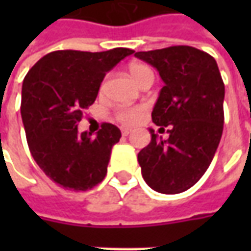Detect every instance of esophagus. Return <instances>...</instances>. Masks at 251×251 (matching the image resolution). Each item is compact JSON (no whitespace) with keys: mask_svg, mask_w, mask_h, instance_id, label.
Masks as SVG:
<instances>
[{"mask_svg":"<svg viewBox=\"0 0 251 251\" xmlns=\"http://www.w3.org/2000/svg\"><path fill=\"white\" fill-rule=\"evenodd\" d=\"M121 134H123L124 137L130 135V134H131V128H121Z\"/></svg>","mask_w":251,"mask_h":251,"instance_id":"esophagus-1","label":"esophagus"}]
</instances>
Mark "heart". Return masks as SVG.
<instances>
[{
    "instance_id": "obj_1",
    "label": "heart",
    "mask_w": 251,
    "mask_h": 251,
    "mask_svg": "<svg viewBox=\"0 0 251 251\" xmlns=\"http://www.w3.org/2000/svg\"><path fill=\"white\" fill-rule=\"evenodd\" d=\"M128 74H130V76L134 79V82L137 83V85H140L145 79L153 76L150 67L145 65V64L140 63L131 64L130 67H128ZM114 116L123 124L131 126V124L138 123L142 119V116H144V107L138 106V107H124V109H119V110L116 111Z\"/></svg>"
}]
</instances>
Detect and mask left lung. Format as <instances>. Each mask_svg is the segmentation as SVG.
Listing matches in <instances>:
<instances>
[{
    "label": "left lung",
    "instance_id": "8db88e82",
    "mask_svg": "<svg viewBox=\"0 0 251 251\" xmlns=\"http://www.w3.org/2000/svg\"><path fill=\"white\" fill-rule=\"evenodd\" d=\"M135 57L159 71L165 82L152 111L169 138L151 131V142L140 151L142 177L163 194L193 187L207 172L224 131L225 85L212 55L190 46L138 51Z\"/></svg>",
    "mask_w": 251,
    "mask_h": 251
}]
</instances>
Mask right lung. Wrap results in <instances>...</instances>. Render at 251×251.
<instances>
[{
  "label": "right lung",
  "instance_id": "right-lung-1",
  "mask_svg": "<svg viewBox=\"0 0 251 251\" xmlns=\"http://www.w3.org/2000/svg\"><path fill=\"white\" fill-rule=\"evenodd\" d=\"M132 53L126 47L100 53L58 50L46 54L25 76L21 114L29 150L46 176L67 190H91L107 173L120 130L103 123L92 137L78 132V123L96 100L106 73Z\"/></svg>",
  "mask_w": 251,
  "mask_h": 251
}]
</instances>
